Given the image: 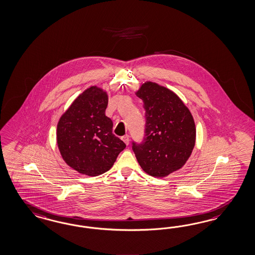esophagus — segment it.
I'll return each instance as SVG.
<instances>
[{
	"instance_id": "34e87169",
	"label": "esophagus",
	"mask_w": 255,
	"mask_h": 255,
	"mask_svg": "<svg viewBox=\"0 0 255 255\" xmlns=\"http://www.w3.org/2000/svg\"><path fill=\"white\" fill-rule=\"evenodd\" d=\"M122 140L124 141L127 145H128L129 144V136L128 135H125V136L122 137Z\"/></svg>"
}]
</instances>
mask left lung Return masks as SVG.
Wrapping results in <instances>:
<instances>
[{"mask_svg":"<svg viewBox=\"0 0 255 255\" xmlns=\"http://www.w3.org/2000/svg\"><path fill=\"white\" fill-rule=\"evenodd\" d=\"M135 94L145 110V142L133 143L139 166L147 174L164 178L182 168L196 144V125L188 107L172 90L152 81Z\"/></svg>","mask_w":255,"mask_h":255,"instance_id":"8db88e82","label":"left lung"}]
</instances>
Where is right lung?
Segmentation results:
<instances>
[{"instance_id": "add662e5", "label": "right lung", "mask_w": 255, "mask_h": 255, "mask_svg": "<svg viewBox=\"0 0 255 255\" xmlns=\"http://www.w3.org/2000/svg\"><path fill=\"white\" fill-rule=\"evenodd\" d=\"M107 105V91L92 86L72 102L58 120L59 153L66 164L81 174H103L126 148L113 134V121L105 115Z\"/></svg>"}]
</instances>
